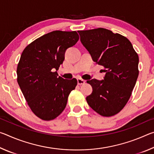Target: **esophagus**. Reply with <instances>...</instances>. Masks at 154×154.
I'll list each match as a JSON object with an SVG mask.
<instances>
[{
	"mask_svg": "<svg viewBox=\"0 0 154 154\" xmlns=\"http://www.w3.org/2000/svg\"><path fill=\"white\" fill-rule=\"evenodd\" d=\"M77 83H78V84H79V85H83V84H85V81L82 79H81V78H78Z\"/></svg>",
	"mask_w": 154,
	"mask_h": 154,
	"instance_id": "1",
	"label": "esophagus"
}]
</instances>
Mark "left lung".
Returning <instances> with one entry per match:
<instances>
[{
  "label": "left lung",
  "instance_id": "1",
  "mask_svg": "<svg viewBox=\"0 0 154 154\" xmlns=\"http://www.w3.org/2000/svg\"><path fill=\"white\" fill-rule=\"evenodd\" d=\"M78 32L93 60L106 72L104 80L87 81L93 88L87 103L100 116H115L126 105L136 84L139 56L130 41L118 33L103 28Z\"/></svg>",
  "mask_w": 154,
  "mask_h": 154
}]
</instances>
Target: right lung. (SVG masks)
<instances>
[{
	"instance_id": "obj_1",
	"label": "right lung",
	"mask_w": 154,
	"mask_h": 154,
	"mask_svg": "<svg viewBox=\"0 0 154 154\" xmlns=\"http://www.w3.org/2000/svg\"><path fill=\"white\" fill-rule=\"evenodd\" d=\"M79 36L76 31L55 30L26 47L17 67V81L32 111L45 121L52 120L66 107L77 80L64 79L57 71L69 48Z\"/></svg>"
}]
</instances>
